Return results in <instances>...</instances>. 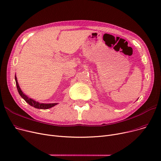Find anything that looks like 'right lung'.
Wrapping results in <instances>:
<instances>
[{"instance_id": "right-lung-1", "label": "right lung", "mask_w": 161, "mask_h": 161, "mask_svg": "<svg viewBox=\"0 0 161 161\" xmlns=\"http://www.w3.org/2000/svg\"><path fill=\"white\" fill-rule=\"evenodd\" d=\"M15 83H16V86H17V89H18V92L19 95L22 97V98H23L25 102L27 103L29 105H31V106L37 108V109H49L52 108L53 106H55V105L58 104V103H49V104H47V103H40L39 102H37V101L33 100L32 98H31L29 97H28V96H27L26 95H25L23 93V92L21 91L19 83L18 82V80H17V77H16V74L15 75Z\"/></svg>"}]
</instances>
